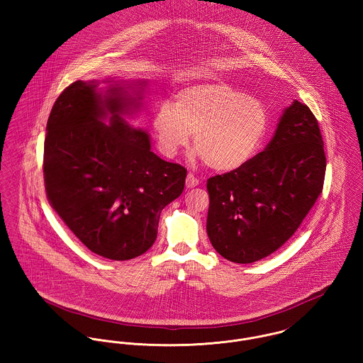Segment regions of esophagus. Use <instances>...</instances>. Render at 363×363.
<instances>
[{"instance_id":"1","label":"esophagus","mask_w":363,"mask_h":363,"mask_svg":"<svg viewBox=\"0 0 363 363\" xmlns=\"http://www.w3.org/2000/svg\"><path fill=\"white\" fill-rule=\"evenodd\" d=\"M199 183H200V180L193 173L187 174V179H186V187L187 189H194V187L199 186Z\"/></svg>"}]
</instances>
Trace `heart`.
<instances>
[{"mask_svg":"<svg viewBox=\"0 0 363 363\" xmlns=\"http://www.w3.org/2000/svg\"><path fill=\"white\" fill-rule=\"evenodd\" d=\"M268 111L259 99L223 81H201L177 91L173 106L152 116L159 151L173 157L187 147L215 172H233L253 159L268 131Z\"/></svg>","mask_w":363,"mask_h":363,"instance_id":"heart-1","label":"heart"}]
</instances>
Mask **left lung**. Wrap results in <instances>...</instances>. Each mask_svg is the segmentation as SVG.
I'll list each match as a JSON object with an SVG mask.
<instances>
[{
  "mask_svg": "<svg viewBox=\"0 0 363 363\" xmlns=\"http://www.w3.org/2000/svg\"><path fill=\"white\" fill-rule=\"evenodd\" d=\"M324 174L318 123L306 104L294 101L265 151L208 179L211 245L239 264L269 256L298 230L323 190Z\"/></svg>",
  "mask_w": 363,
  "mask_h": 363,
  "instance_id": "left-lung-1",
  "label": "left lung"
}]
</instances>
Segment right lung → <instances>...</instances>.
<instances>
[{
  "instance_id": "add662e5",
  "label": "right lung",
  "mask_w": 363,
  "mask_h": 363,
  "mask_svg": "<svg viewBox=\"0 0 363 363\" xmlns=\"http://www.w3.org/2000/svg\"><path fill=\"white\" fill-rule=\"evenodd\" d=\"M104 82L106 92L96 79L77 81L57 98L43 174L49 203L72 233L91 252L123 261L154 245L160 212L183 193L187 170L155 155L148 133L123 117L141 107L147 82Z\"/></svg>"
}]
</instances>
